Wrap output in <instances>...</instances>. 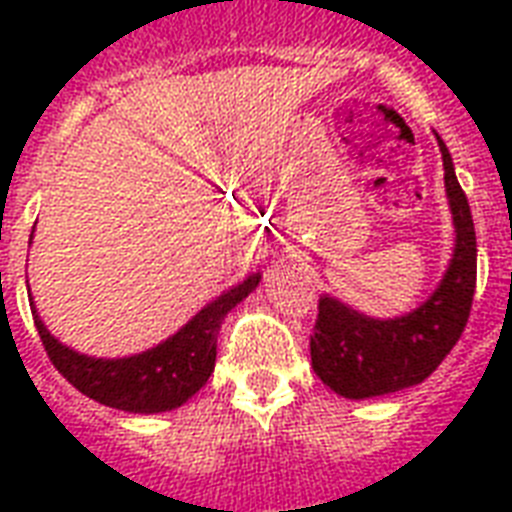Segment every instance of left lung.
Returning a JSON list of instances; mask_svg holds the SVG:
<instances>
[{
  "label": "left lung",
  "mask_w": 512,
  "mask_h": 512,
  "mask_svg": "<svg viewBox=\"0 0 512 512\" xmlns=\"http://www.w3.org/2000/svg\"><path fill=\"white\" fill-rule=\"evenodd\" d=\"M438 148L457 239L436 292L420 308L396 319H372L329 295L319 300L311 364L321 382L342 398L361 401L412 388L436 372L468 324L476 292V228L441 138Z\"/></svg>",
  "instance_id": "8db88e82"
}]
</instances>
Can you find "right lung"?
I'll list each match as a JSON object with an SVG mask.
<instances>
[{
    "mask_svg": "<svg viewBox=\"0 0 512 512\" xmlns=\"http://www.w3.org/2000/svg\"><path fill=\"white\" fill-rule=\"evenodd\" d=\"M260 284V273L204 305L183 329L159 342L156 348L124 358H95L68 348L50 335L31 300L36 332L47 356L79 393L98 404L132 414L172 412L183 406L196 390L204 388L215 369L217 335L225 316Z\"/></svg>",
    "mask_w": 512,
    "mask_h": 512,
    "instance_id": "right-lung-1",
    "label": "right lung"
}]
</instances>
